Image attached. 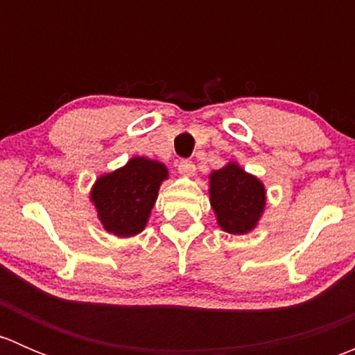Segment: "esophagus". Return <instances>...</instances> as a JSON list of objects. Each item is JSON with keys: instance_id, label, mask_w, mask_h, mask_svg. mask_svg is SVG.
<instances>
[{"instance_id": "34e87169", "label": "esophagus", "mask_w": 355, "mask_h": 355, "mask_svg": "<svg viewBox=\"0 0 355 355\" xmlns=\"http://www.w3.org/2000/svg\"><path fill=\"white\" fill-rule=\"evenodd\" d=\"M178 171H180V175H184V177H194L196 175V164L192 163V161L189 159H182L178 161Z\"/></svg>"}]
</instances>
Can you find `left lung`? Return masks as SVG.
<instances>
[{"label":"left lung","instance_id":"8db88e82","mask_svg":"<svg viewBox=\"0 0 355 355\" xmlns=\"http://www.w3.org/2000/svg\"><path fill=\"white\" fill-rule=\"evenodd\" d=\"M209 198L221 230L234 235L256 228L266 206L263 182L234 161L209 175Z\"/></svg>","mask_w":355,"mask_h":355}]
</instances>
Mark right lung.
<instances>
[{
    "mask_svg": "<svg viewBox=\"0 0 355 355\" xmlns=\"http://www.w3.org/2000/svg\"><path fill=\"white\" fill-rule=\"evenodd\" d=\"M168 178L163 163L135 156L125 166L103 175L91 191L98 218L108 234L134 237L144 230L157 199L161 182Z\"/></svg>",
    "mask_w": 355,
    "mask_h": 355,
    "instance_id": "1",
    "label": "right lung"
}]
</instances>
